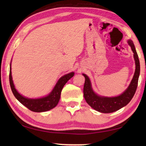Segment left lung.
Segmentation results:
<instances>
[{
    "label": "left lung",
    "mask_w": 146,
    "mask_h": 146,
    "mask_svg": "<svg viewBox=\"0 0 146 146\" xmlns=\"http://www.w3.org/2000/svg\"><path fill=\"white\" fill-rule=\"evenodd\" d=\"M127 42L131 46L134 53L135 70L131 83L122 94L115 97H105V96L99 95L96 94L93 90L92 83L89 77L86 74H82L85 78L84 87H83L84 98L90 106L99 112L108 113L120 109L121 108L125 107L129 103L135 94L137 87L139 75H140V63L133 41L131 39H129Z\"/></svg>",
    "instance_id": "obj_1"
}]
</instances>
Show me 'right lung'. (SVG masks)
Returning <instances> with one entry per match:
<instances>
[{
  "instance_id": "add662e5",
  "label": "right lung",
  "mask_w": 146,
  "mask_h": 146,
  "mask_svg": "<svg viewBox=\"0 0 146 146\" xmlns=\"http://www.w3.org/2000/svg\"><path fill=\"white\" fill-rule=\"evenodd\" d=\"M75 75L74 72H71L61 76L58 80L56 84L49 94L43 97L38 98H30L22 95L15 88L13 80H12L11 72V63L10 64V72H9V82L10 85L15 97L28 109L35 112H42L51 110L58 105L60 101L61 93L63 86L67 82Z\"/></svg>"
}]
</instances>
